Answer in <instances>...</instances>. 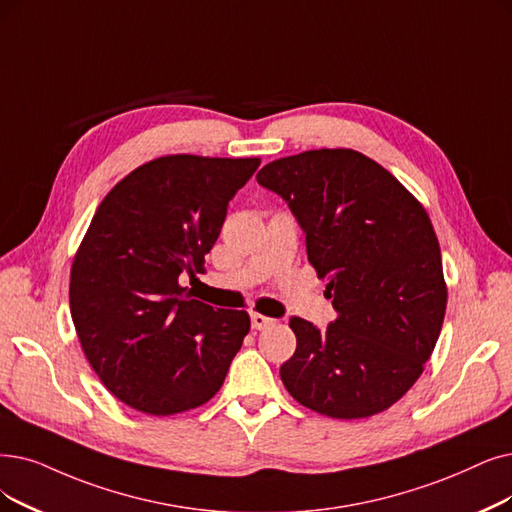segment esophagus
Wrapping results in <instances>:
<instances>
[{
  "mask_svg": "<svg viewBox=\"0 0 512 512\" xmlns=\"http://www.w3.org/2000/svg\"><path fill=\"white\" fill-rule=\"evenodd\" d=\"M250 319H252V327H254V330H264V327H269V325L275 323L271 317H264V315H260V313H252Z\"/></svg>",
  "mask_w": 512,
  "mask_h": 512,
  "instance_id": "esophagus-1",
  "label": "esophagus"
}]
</instances>
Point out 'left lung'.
Segmentation results:
<instances>
[{"label":"left lung","mask_w":512,"mask_h":512,"mask_svg":"<svg viewBox=\"0 0 512 512\" xmlns=\"http://www.w3.org/2000/svg\"><path fill=\"white\" fill-rule=\"evenodd\" d=\"M256 180L288 203L338 313L325 330L290 319L296 353L279 370L285 388L330 418L386 410L420 378L445 317L431 218L393 174L351 149L283 157Z\"/></svg>","instance_id":"1"}]
</instances>
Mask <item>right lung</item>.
Masks as SVG:
<instances>
[{"instance_id":"add662e5","label":"right lung","mask_w":512,"mask_h":512,"mask_svg":"<svg viewBox=\"0 0 512 512\" xmlns=\"http://www.w3.org/2000/svg\"><path fill=\"white\" fill-rule=\"evenodd\" d=\"M260 159L170 155L117 182L73 260L77 338L109 391L151 416L210 401L245 334V311L193 300L178 279L203 273L229 201Z\"/></svg>"}]
</instances>
